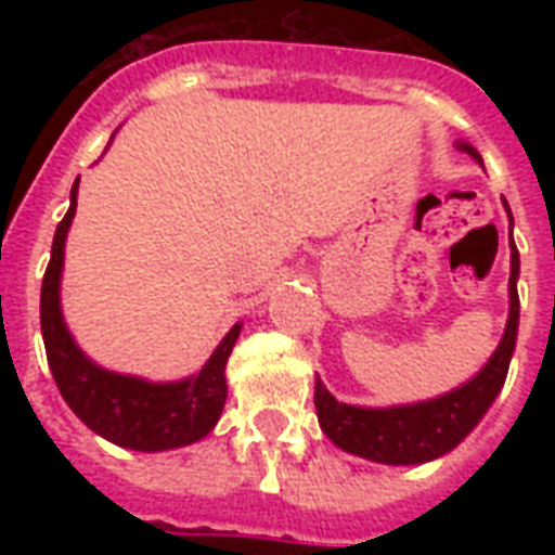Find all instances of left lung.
I'll return each mask as SVG.
<instances>
[{
	"label": "left lung",
	"mask_w": 555,
	"mask_h": 555,
	"mask_svg": "<svg viewBox=\"0 0 555 555\" xmlns=\"http://www.w3.org/2000/svg\"><path fill=\"white\" fill-rule=\"evenodd\" d=\"M466 155L481 160V155L461 143ZM513 221V218H509ZM513 238V233H509ZM518 250L513 244L509 256V320L507 331L501 337V346L490 357V363L478 371L466 386L414 405H391V409H360V405L339 403L328 388L317 379V417L322 431L328 435L339 449L351 455L379 461V464H423L431 457L447 455L461 440L475 429L483 412L490 409L495 395L504 386L509 369V357L516 348L518 334Z\"/></svg>",
	"instance_id": "8db88e82"
}]
</instances>
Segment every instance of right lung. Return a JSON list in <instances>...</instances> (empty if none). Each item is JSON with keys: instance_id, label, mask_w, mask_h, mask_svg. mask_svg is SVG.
<instances>
[{"instance_id": "add662e5", "label": "right lung", "mask_w": 555, "mask_h": 555, "mask_svg": "<svg viewBox=\"0 0 555 555\" xmlns=\"http://www.w3.org/2000/svg\"><path fill=\"white\" fill-rule=\"evenodd\" d=\"M77 184L72 186V207L56 224L51 261L42 279L39 296V322L46 339L48 369L54 374L60 395L72 412L80 417L100 438L117 447L138 449V452H160L195 443L221 417L227 400L224 365L233 351L242 325H233L221 346L212 351L207 365L181 383H146V379L126 377L94 365L80 348L74 346L60 311V273H63L65 233L72 227L77 209Z\"/></svg>"}]
</instances>
